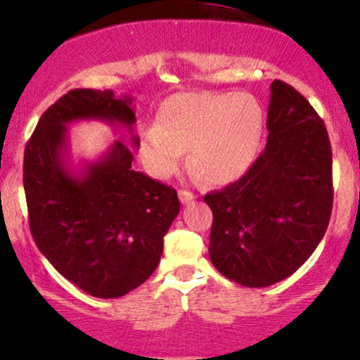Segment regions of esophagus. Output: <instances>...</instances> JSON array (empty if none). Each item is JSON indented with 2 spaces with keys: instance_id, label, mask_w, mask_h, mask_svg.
I'll list each match as a JSON object with an SVG mask.
<instances>
[{
  "instance_id": "34e87169",
  "label": "esophagus",
  "mask_w": 360,
  "mask_h": 360,
  "mask_svg": "<svg viewBox=\"0 0 360 360\" xmlns=\"http://www.w3.org/2000/svg\"><path fill=\"white\" fill-rule=\"evenodd\" d=\"M178 198H180V202L182 203H191L193 200H195V195H193V193L187 189H180V193H178Z\"/></svg>"
}]
</instances>
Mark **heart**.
Listing matches in <instances>:
<instances>
[{"label": "heart", "mask_w": 360, "mask_h": 360, "mask_svg": "<svg viewBox=\"0 0 360 360\" xmlns=\"http://www.w3.org/2000/svg\"><path fill=\"white\" fill-rule=\"evenodd\" d=\"M263 131V110L249 94H178L158 110L141 136L146 169L171 178L189 149V164L209 184H229L252 165Z\"/></svg>", "instance_id": "1"}]
</instances>
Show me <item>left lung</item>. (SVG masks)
<instances>
[{
	"mask_svg": "<svg viewBox=\"0 0 360 360\" xmlns=\"http://www.w3.org/2000/svg\"><path fill=\"white\" fill-rule=\"evenodd\" d=\"M266 146L250 169L203 196L212 211L209 256L243 287L283 281L323 240L332 214V148L316 110L287 82L270 84Z\"/></svg>",
	"mask_w": 360,
	"mask_h": 360,
	"instance_id": "obj_1",
	"label": "left lung"
}]
</instances>
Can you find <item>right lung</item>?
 I'll return each instance as SVG.
<instances>
[{"label": "right lung", "mask_w": 360, "mask_h": 360, "mask_svg": "<svg viewBox=\"0 0 360 360\" xmlns=\"http://www.w3.org/2000/svg\"><path fill=\"white\" fill-rule=\"evenodd\" d=\"M129 95L72 90L44 111L25 148L23 186L37 249L53 269L94 297H120L155 272L164 236L180 212L176 191L131 167L135 111ZM124 125L132 147L116 141L103 158L68 164V124Z\"/></svg>", "instance_id": "right-lung-1"}]
</instances>
